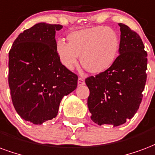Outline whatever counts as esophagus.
I'll list each match as a JSON object with an SVG mask.
<instances>
[{
    "instance_id": "esophagus-1",
    "label": "esophagus",
    "mask_w": 155,
    "mask_h": 155,
    "mask_svg": "<svg viewBox=\"0 0 155 155\" xmlns=\"http://www.w3.org/2000/svg\"><path fill=\"white\" fill-rule=\"evenodd\" d=\"M84 79L83 77H79L78 79V85H84Z\"/></svg>"
}]
</instances>
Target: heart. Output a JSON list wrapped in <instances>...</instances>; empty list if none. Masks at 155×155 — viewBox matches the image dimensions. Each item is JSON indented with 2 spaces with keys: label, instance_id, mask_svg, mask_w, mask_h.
Masks as SVG:
<instances>
[{
  "label": "heart",
  "instance_id": "obj_1",
  "mask_svg": "<svg viewBox=\"0 0 155 155\" xmlns=\"http://www.w3.org/2000/svg\"><path fill=\"white\" fill-rule=\"evenodd\" d=\"M66 43L59 41L57 52L61 62L68 70L78 65V57L87 71L100 74L115 63L120 51V37L117 31L106 26H95L73 31Z\"/></svg>",
  "mask_w": 155,
  "mask_h": 155
}]
</instances>
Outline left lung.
Instances as JSON below:
<instances>
[{
	"instance_id": "8db88e82",
	"label": "left lung",
	"mask_w": 155,
	"mask_h": 155,
	"mask_svg": "<svg viewBox=\"0 0 155 155\" xmlns=\"http://www.w3.org/2000/svg\"><path fill=\"white\" fill-rule=\"evenodd\" d=\"M121 30L120 55L106 71L89 76L88 107L98 125L124 124L132 118L142 101L147 79V52L140 37L127 25Z\"/></svg>"
}]
</instances>
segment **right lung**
<instances>
[{
  "label": "right lung",
  "mask_w": 155,
  "mask_h": 155,
  "mask_svg": "<svg viewBox=\"0 0 155 155\" xmlns=\"http://www.w3.org/2000/svg\"><path fill=\"white\" fill-rule=\"evenodd\" d=\"M61 25L39 23L17 37L9 51L8 82L21 118L36 125L57 116L65 95L77 87L78 76L61 63L56 31Z\"/></svg>",
  "instance_id": "obj_1"
}]
</instances>
